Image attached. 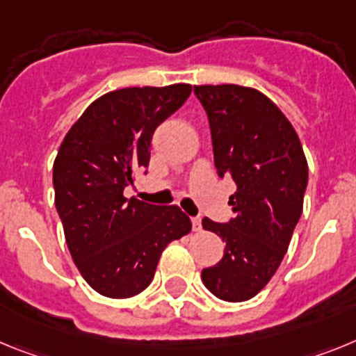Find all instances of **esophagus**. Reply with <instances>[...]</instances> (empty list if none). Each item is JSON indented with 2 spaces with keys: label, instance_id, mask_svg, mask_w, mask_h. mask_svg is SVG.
Segmentation results:
<instances>
[{
  "label": "esophagus",
  "instance_id": "1",
  "mask_svg": "<svg viewBox=\"0 0 356 356\" xmlns=\"http://www.w3.org/2000/svg\"><path fill=\"white\" fill-rule=\"evenodd\" d=\"M191 224H193V231H197V233H199V231L202 229V220H200L199 216H195V218H191Z\"/></svg>",
  "mask_w": 356,
  "mask_h": 356
}]
</instances>
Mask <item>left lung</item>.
Masks as SVG:
<instances>
[{
    "label": "left lung",
    "instance_id": "left-lung-1",
    "mask_svg": "<svg viewBox=\"0 0 356 356\" xmlns=\"http://www.w3.org/2000/svg\"><path fill=\"white\" fill-rule=\"evenodd\" d=\"M208 113L218 175H231L233 220L202 227L225 242L222 259L204 268L206 289L229 302L265 289L283 261L302 213L308 163L292 123L270 98L236 84L195 86Z\"/></svg>",
    "mask_w": 356,
    "mask_h": 356
}]
</instances>
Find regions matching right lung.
I'll return each instance as SVG.
<instances>
[{
  "instance_id": "right-lung-1",
  "label": "right lung",
  "mask_w": 356,
  "mask_h": 356,
  "mask_svg": "<svg viewBox=\"0 0 356 356\" xmlns=\"http://www.w3.org/2000/svg\"><path fill=\"white\" fill-rule=\"evenodd\" d=\"M190 95V84L105 92L58 147L55 208L67 249L88 285L105 298L143 292L168 243L191 231L179 206H154L123 195L148 166L156 127Z\"/></svg>"
}]
</instances>
